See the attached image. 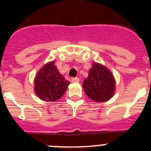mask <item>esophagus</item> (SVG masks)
<instances>
[{
  "mask_svg": "<svg viewBox=\"0 0 151 151\" xmlns=\"http://www.w3.org/2000/svg\"><path fill=\"white\" fill-rule=\"evenodd\" d=\"M71 80L72 83H79L80 82V79L78 77H72Z\"/></svg>",
  "mask_w": 151,
  "mask_h": 151,
  "instance_id": "34e87169",
  "label": "esophagus"
}]
</instances>
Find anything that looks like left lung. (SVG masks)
<instances>
[{
  "mask_svg": "<svg viewBox=\"0 0 151 151\" xmlns=\"http://www.w3.org/2000/svg\"><path fill=\"white\" fill-rule=\"evenodd\" d=\"M83 89L91 99L103 102L112 98L115 93V79L104 66L94 63L88 77L83 81Z\"/></svg>",
  "mask_w": 151,
  "mask_h": 151,
  "instance_id": "left-lung-1",
  "label": "left lung"
}]
</instances>
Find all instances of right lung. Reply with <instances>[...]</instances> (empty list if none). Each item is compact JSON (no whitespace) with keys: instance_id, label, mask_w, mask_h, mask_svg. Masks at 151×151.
<instances>
[{"instance_id":"1","label":"right lung","mask_w":151,"mask_h":151,"mask_svg":"<svg viewBox=\"0 0 151 151\" xmlns=\"http://www.w3.org/2000/svg\"><path fill=\"white\" fill-rule=\"evenodd\" d=\"M54 63L55 61L47 63L35 77V92L44 101L59 99L69 85V82L59 73Z\"/></svg>"}]
</instances>
